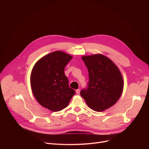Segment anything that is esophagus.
Instances as JSON below:
<instances>
[{
  "instance_id": "34e87169",
  "label": "esophagus",
  "mask_w": 149,
  "mask_h": 149,
  "mask_svg": "<svg viewBox=\"0 0 149 149\" xmlns=\"http://www.w3.org/2000/svg\"><path fill=\"white\" fill-rule=\"evenodd\" d=\"M80 89H78L76 90V93H77L78 95L80 94Z\"/></svg>"
}]
</instances>
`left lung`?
<instances>
[{
	"mask_svg": "<svg viewBox=\"0 0 149 149\" xmlns=\"http://www.w3.org/2000/svg\"><path fill=\"white\" fill-rule=\"evenodd\" d=\"M82 60L88 70L89 81L80 95L92 110L103 111L114 105L121 95L124 86L121 74L103 55L83 56Z\"/></svg>",
	"mask_w": 149,
	"mask_h": 149,
	"instance_id": "left-lung-1",
	"label": "left lung"
}]
</instances>
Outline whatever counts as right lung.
Listing matches in <instances>:
<instances>
[{
  "label": "right lung",
  "instance_id": "obj_1",
  "mask_svg": "<svg viewBox=\"0 0 149 149\" xmlns=\"http://www.w3.org/2000/svg\"><path fill=\"white\" fill-rule=\"evenodd\" d=\"M72 56L55 51L42 57L34 65L31 75L33 94L42 106L54 112L68 106L75 91L69 86L64 70Z\"/></svg>",
  "mask_w": 149,
  "mask_h": 149
}]
</instances>
